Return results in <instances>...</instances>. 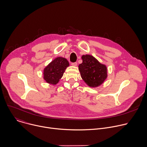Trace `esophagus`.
Masks as SVG:
<instances>
[{
    "label": "esophagus",
    "instance_id": "34e87169",
    "mask_svg": "<svg viewBox=\"0 0 147 147\" xmlns=\"http://www.w3.org/2000/svg\"><path fill=\"white\" fill-rule=\"evenodd\" d=\"M73 66H77V62H74V63H71V64Z\"/></svg>",
    "mask_w": 147,
    "mask_h": 147
}]
</instances>
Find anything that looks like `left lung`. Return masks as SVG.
<instances>
[{"label":"left lung","instance_id":"left-lung-1","mask_svg":"<svg viewBox=\"0 0 147 147\" xmlns=\"http://www.w3.org/2000/svg\"><path fill=\"white\" fill-rule=\"evenodd\" d=\"M82 63L78 66L82 79L91 88L100 86L107 78V67L90 55H83Z\"/></svg>","mask_w":147,"mask_h":147}]
</instances>
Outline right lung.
<instances>
[{
    "instance_id": "obj_1",
    "label": "right lung",
    "mask_w": 147,
    "mask_h": 147,
    "mask_svg": "<svg viewBox=\"0 0 147 147\" xmlns=\"http://www.w3.org/2000/svg\"><path fill=\"white\" fill-rule=\"evenodd\" d=\"M69 66L68 61L63 57L55 58L43 70V78L49 84H57L62 77L66 68Z\"/></svg>"
}]
</instances>
